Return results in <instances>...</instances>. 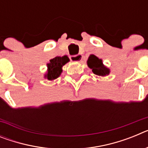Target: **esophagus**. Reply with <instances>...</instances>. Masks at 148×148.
<instances>
[{
    "instance_id": "esophagus-1",
    "label": "esophagus",
    "mask_w": 148,
    "mask_h": 148,
    "mask_svg": "<svg viewBox=\"0 0 148 148\" xmlns=\"http://www.w3.org/2000/svg\"><path fill=\"white\" fill-rule=\"evenodd\" d=\"M82 58H83V56L80 54L70 56V61H74V62H81L82 61Z\"/></svg>"
}]
</instances>
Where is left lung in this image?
I'll use <instances>...</instances> for the list:
<instances>
[{
	"label": "left lung",
	"instance_id": "obj_1",
	"mask_svg": "<svg viewBox=\"0 0 148 148\" xmlns=\"http://www.w3.org/2000/svg\"><path fill=\"white\" fill-rule=\"evenodd\" d=\"M87 65L90 68L92 69V71L94 74L101 76H104L109 74L110 70L102 64L101 59H99L94 55H91L89 57L87 61Z\"/></svg>",
	"mask_w": 148,
	"mask_h": 148
}]
</instances>
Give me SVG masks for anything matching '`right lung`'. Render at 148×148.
Returning a JSON list of instances; mask_svg holds the SVG:
<instances>
[{"mask_svg": "<svg viewBox=\"0 0 148 148\" xmlns=\"http://www.w3.org/2000/svg\"><path fill=\"white\" fill-rule=\"evenodd\" d=\"M49 61L50 62L47 64L48 72L46 74L45 78H47L48 80H54L61 75L62 66L69 61V58L66 56L55 57Z\"/></svg>", "mask_w": 148, "mask_h": 148, "instance_id": "1", "label": "right lung"}]
</instances>
